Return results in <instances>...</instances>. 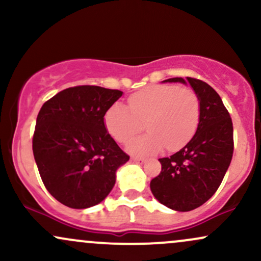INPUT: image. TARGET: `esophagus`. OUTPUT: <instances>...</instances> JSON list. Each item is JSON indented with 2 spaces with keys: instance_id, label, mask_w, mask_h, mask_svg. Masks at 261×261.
<instances>
[{
  "instance_id": "esophagus-1",
  "label": "esophagus",
  "mask_w": 261,
  "mask_h": 261,
  "mask_svg": "<svg viewBox=\"0 0 261 261\" xmlns=\"http://www.w3.org/2000/svg\"><path fill=\"white\" fill-rule=\"evenodd\" d=\"M133 161L139 162V163H143L146 160L143 157H140V155H133Z\"/></svg>"
}]
</instances>
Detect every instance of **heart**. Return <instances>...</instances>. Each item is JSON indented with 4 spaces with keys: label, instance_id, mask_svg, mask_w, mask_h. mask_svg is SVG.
Masks as SVG:
<instances>
[{
    "label": "heart",
    "instance_id": "obj_1",
    "mask_svg": "<svg viewBox=\"0 0 261 261\" xmlns=\"http://www.w3.org/2000/svg\"><path fill=\"white\" fill-rule=\"evenodd\" d=\"M128 109L115 103L108 109L104 124L119 143L128 141L143 130L149 133L135 139L127 148L134 153L153 154L166 146L176 151L195 134L200 121V99L195 91L173 85H158L134 93L127 99Z\"/></svg>",
    "mask_w": 261,
    "mask_h": 261
}]
</instances>
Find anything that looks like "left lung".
Returning a JSON list of instances; mask_svg holds the SVG:
<instances>
[{"instance_id":"8db88e82","label":"left lung","mask_w":261,"mask_h":261,"mask_svg":"<svg viewBox=\"0 0 261 261\" xmlns=\"http://www.w3.org/2000/svg\"><path fill=\"white\" fill-rule=\"evenodd\" d=\"M187 80L199 95V126L180 151L160 158L162 170L149 184L158 201L182 212L199 207L216 193L234 149L232 119L218 93L201 80ZM166 81L185 83L180 77Z\"/></svg>"}]
</instances>
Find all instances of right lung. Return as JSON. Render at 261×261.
Returning <instances> with one entry per match:
<instances>
[{"mask_svg": "<svg viewBox=\"0 0 261 261\" xmlns=\"http://www.w3.org/2000/svg\"><path fill=\"white\" fill-rule=\"evenodd\" d=\"M121 95L118 89L76 86L41 107L33 153L46 190L65 206L87 208L103 201L116 169L130 158L104 125L108 109Z\"/></svg>", "mask_w": 261, "mask_h": 261, "instance_id": "1", "label": "right lung"}]
</instances>
